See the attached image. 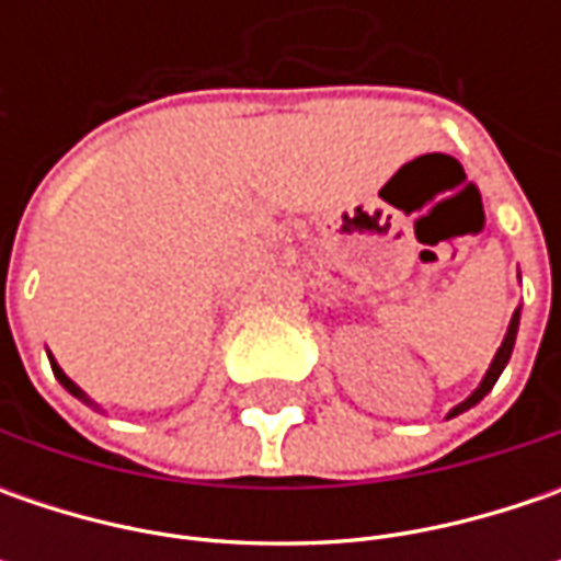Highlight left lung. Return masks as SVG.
Returning <instances> with one entry per match:
<instances>
[{
    "label": "left lung",
    "instance_id": "left-lung-1",
    "mask_svg": "<svg viewBox=\"0 0 561 561\" xmlns=\"http://www.w3.org/2000/svg\"><path fill=\"white\" fill-rule=\"evenodd\" d=\"M518 318H522V309H515V314H512V321H508V331H506V340H503V346L496 350V356H493V365L486 368L484 380H481V387L471 393V397L465 399V402H459L453 412H449V419H456V415H462L465 409H471V405H478L481 399L493 390V383L500 380V375H503V368L508 365V356H512V346H515V334H518Z\"/></svg>",
    "mask_w": 561,
    "mask_h": 561
}]
</instances>
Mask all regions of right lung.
Returning a JSON list of instances; mask_svg holds the SVG:
<instances>
[{"label":"right lung","instance_id":"right-lung-1","mask_svg":"<svg viewBox=\"0 0 561 561\" xmlns=\"http://www.w3.org/2000/svg\"><path fill=\"white\" fill-rule=\"evenodd\" d=\"M49 362H53V375L58 377V383H61V387H65V390H68V393H75L77 399H83V402H90V399H87V393H83V390H80V387H77L75 380H71V377L65 375V371H61V368H58V365H55V358H49Z\"/></svg>","mask_w":561,"mask_h":561}]
</instances>
